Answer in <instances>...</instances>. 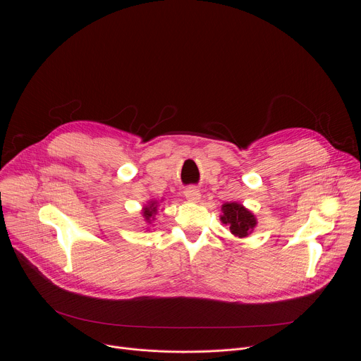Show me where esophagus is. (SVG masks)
<instances>
[{
    "instance_id": "34e87169",
    "label": "esophagus",
    "mask_w": 361,
    "mask_h": 361,
    "mask_svg": "<svg viewBox=\"0 0 361 361\" xmlns=\"http://www.w3.org/2000/svg\"><path fill=\"white\" fill-rule=\"evenodd\" d=\"M184 195H185V198H187L188 201H191V202H198L200 198H201V192H200V190H198L197 187H188V188H185Z\"/></svg>"
}]
</instances>
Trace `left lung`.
<instances>
[{
	"instance_id": "obj_1",
	"label": "left lung",
	"mask_w": 361,
	"mask_h": 361,
	"mask_svg": "<svg viewBox=\"0 0 361 361\" xmlns=\"http://www.w3.org/2000/svg\"><path fill=\"white\" fill-rule=\"evenodd\" d=\"M221 212V223L226 224L230 228V233L238 238L248 237L252 233L254 227L257 226V219L252 214V212L245 209L240 202H224Z\"/></svg>"
}]
</instances>
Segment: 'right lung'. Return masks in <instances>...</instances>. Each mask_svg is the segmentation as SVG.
I'll return each mask as SVG.
<instances>
[{
	"label": "right lung",
	"instance_id": "1",
	"mask_svg": "<svg viewBox=\"0 0 361 361\" xmlns=\"http://www.w3.org/2000/svg\"><path fill=\"white\" fill-rule=\"evenodd\" d=\"M144 221L147 223V226H152V221L156 220V216L159 213V201L157 200H149L141 210Z\"/></svg>",
	"mask_w": 361,
	"mask_h": 361
}]
</instances>
